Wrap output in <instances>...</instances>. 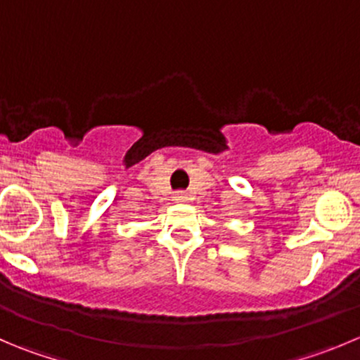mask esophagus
<instances>
[{
    "mask_svg": "<svg viewBox=\"0 0 360 360\" xmlns=\"http://www.w3.org/2000/svg\"><path fill=\"white\" fill-rule=\"evenodd\" d=\"M174 198H176V202H186L188 200V195L184 193V191H181V193H177Z\"/></svg>",
    "mask_w": 360,
    "mask_h": 360,
    "instance_id": "1",
    "label": "esophagus"
}]
</instances>
